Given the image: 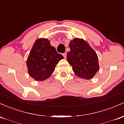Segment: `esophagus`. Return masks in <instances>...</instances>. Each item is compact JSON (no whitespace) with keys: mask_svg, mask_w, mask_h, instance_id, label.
I'll use <instances>...</instances> for the list:
<instances>
[{"mask_svg":"<svg viewBox=\"0 0 124 124\" xmlns=\"http://www.w3.org/2000/svg\"><path fill=\"white\" fill-rule=\"evenodd\" d=\"M62 55L64 56V58H66V56H67V53H64L62 54Z\"/></svg>","mask_w":124,"mask_h":124,"instance_id":"esophagus-1","label":"esophagus"}]
</instances>
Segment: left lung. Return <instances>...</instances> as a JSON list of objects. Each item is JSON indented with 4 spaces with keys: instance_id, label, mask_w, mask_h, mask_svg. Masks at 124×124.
I'll return each mask as SVG.
<instances>
[{
    "instance_id": "obj_1",
    "label": "left lung",
    "mask_w": 124,
    "mask_h": 124,
    "mask_svg": "<svg viewBox=\"0 0 124 124\" xmlns=\"http://www.w3.org/2000/svg\"><path fill=\"white\" fill-rule=\"evenodd\" d=\"M70 51L67 53V62L73 67L75 74L80 78L89 80L99 70L98 57L84 40L74 39L69 44Z\"/></svg>"
}]
</instances>
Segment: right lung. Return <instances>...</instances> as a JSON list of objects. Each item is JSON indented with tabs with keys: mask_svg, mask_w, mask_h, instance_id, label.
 Listing matches in <instances>:
<instances>
[{
	"mask_svg": "<svg viewBox=\"0 0 124 124\" xmlns=\"http://www.w3.org/2000/svg\"><path fill=\"white\" fill-rule=\"evenodd\" d=\"M63 56L57 52L46 39L37 40L27 60L29 75L37 81H43L51 76L55 66Z\"/></svg>",
	"mask_w": 124,
	"mask_h": 124,
	"instance_id": "add662e5",
	"label": "right lung"
}]
</instances>
